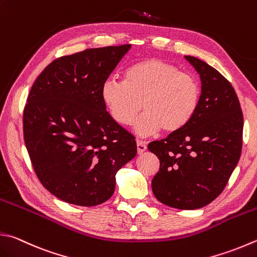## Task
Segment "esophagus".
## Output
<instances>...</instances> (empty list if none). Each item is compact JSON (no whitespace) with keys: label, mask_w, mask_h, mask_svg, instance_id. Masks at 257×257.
<instances>
[{"label":"esophagus","mask_w":257,"mask_h":257,"mask_svg":"<svg viewBox=\"0 0 257 257\" xmlns=\"http://www.w3.org/2000/svg\"><path fill=\"white\" fill-rule=\"evenodd\" d=\"M137 148H138V153L141 154L145 150H147V142L142 141V140H138L137 141Z\"/></svg>","instance_id":"obj_1"}]
</instances>
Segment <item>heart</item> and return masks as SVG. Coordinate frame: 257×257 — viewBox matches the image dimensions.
<instances>
[{
    "instance_id": "heart-1",
    "label": "heart",
    "mask_w": 257,
    "mask_h": 257,
    "mask_svg": "<svg viewBox=\"0 0 257 257\" xmlns=\"http://www.w3.org/2000/svg\"><path fill=\"white\" fill-rule=\"evenodd\" d=\"M103 99L116 122L135 123L140 134L151 135L162 128L173 133L190 122L200 100V85L192 75L160 59L135 62L124 71L123 81L106 80Z\"/></svg>"
}]
</instances>
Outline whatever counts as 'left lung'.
I'll return each instance as SVG.
<instances>
[{
    "instance_id": "8db88e82",
    "label": "left lung",
    "mask_w": 257,
    "mask_h": 257,
    "mask_svg": "<svg viewBox=\"0 0 257 257\" xmlns=\"http://www.w3.org/2000/svg\"><path fill=\"white\" fill-rule=\"evenodd\" d=\"M186 59L200 75L199 105L186 126L148 149L160 160L154 196L167 206L191 210L210 204L225 189L240 158L244 118L229 81L205 61Z\"/></svg>"
}]
</instances>
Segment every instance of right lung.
Returning <instances> with one entry per match:
<instances>
[{
    "label": "right lung",
    "instance_id": "right-lung-1",
    "mask_svg": "<svg viewBox=\"0 0 257 257\" xmlns=\"http://www.w3.org/2000/svg\"><path fill=\"white\" fill-rule=\"evenodd\" d=\"M131 45L57 58L33 83L23 138L33 170L53 196L91 207L108 200L115 174L137 156L135 138L106 110L101 88Z\"/></svg>",
    "mask_w": 257,
    "mask_h": 257
}]
</instances>
